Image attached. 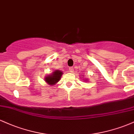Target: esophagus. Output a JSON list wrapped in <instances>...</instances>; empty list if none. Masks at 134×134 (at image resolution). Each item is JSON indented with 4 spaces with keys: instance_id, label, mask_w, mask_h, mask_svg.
<instances>
[{
    "instance_id": "1",
    "label": "esophagus",
    "mask_w": 134,
    "mask_h": 134,
    "mask_svg": "<svg viewBox=\"0 0 134 134\" xmlns=\"http://www.w3.org/2000/svg\"><path fill=\"white\" fill-rule=\"evenodd\" d=\"M74 68L72 67H70V68H69V72H72L74 70V69H73Z\"/></svg>"
}]
</instances>
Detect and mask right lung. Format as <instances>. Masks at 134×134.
Segmentation results:
<instances>
[{
	"label": "right lung",
	"mask_w": 134,
	"mask_h": 134,
	"mask_svg": "<svg viewBox=\"0 0 134 134\" xmlns=\"http://www.w3.org/2000/svg\"><path fill=\"white\" fill-rule=\"evenodd\" d=\"M63 72L59 70H56L53 72L52 75H49L48 76L45 77V81L49 85H53L55 83H57L60 79Z\"/></svg>",
	"instance_id": "1"
}]
</instances>
